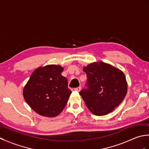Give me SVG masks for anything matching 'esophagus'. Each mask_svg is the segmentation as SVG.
Masks as SVG:
<instances>
[{
  "label": "esophagus",
  "instance_id": "esophagus-1",
  "mask_svg": "<svg viewBox=\"0 0 149 149\" xmlns=\"http://www.w3.org/2000/svg\"><path fill=\"white\" fill-rule=\"evenodd\" d=\"M74 90H75V91H79L81 90V86H79V87H77V88H74Z\"/></svg>",
  "mask_w": 149,
  "mask_h": 149
}]
</instances>
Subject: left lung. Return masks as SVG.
Here are the masks:
<instances>
[{
	"mask_svg": "<svg viewBox=\"0 0 149 149\" xmlns=\"http://www.w3.org/2000/svg\"><path fill=\"white\" fill-rule=\"evenodd\" d=\"M87 81L79 94L87 107L98 116L111 113L122 102L127 90L123 73L103 62L91 63L83 68Z\"/></svg>",
	"mask_w": 149,
	"mask_h": 149,
	"instance_id": "8db88e82",
	"label": "left lung"
}]
</instances>
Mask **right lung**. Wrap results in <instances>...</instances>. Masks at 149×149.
<instances>
[{
  "instance_id": "right-lung-1",
  "label": "right lung",
  "mask_w": 149,
  "mask_h": 149,
  "mask_svg": "<svg viewBox=\"0 0 149 149\" xmlns=\"http://www.w3.org/2000/svg\"><path fill=\"white\" fill-rule=\"evenodd\" d=\"M63 71L59 65L40 67L33 72L24 87L25 100L39 115L56 116L65 107L72 91L67 79L61 75Z\"/></svg>"
}]
</instances>
